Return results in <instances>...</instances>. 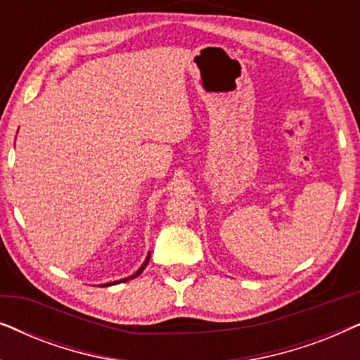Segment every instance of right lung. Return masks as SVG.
Returning a JSON list of instances; mask_svg holds the SVG:
<instances>
[{
    "mask_svg": "<svg viewBox=\"0 0 360 360\" xmlns=\"http://www.w3.org/2000/svg\"><path fill=\"white\" fill-rule=\"evenodd\" d=\"M149 259H150V255H147L146 262H144V264H142V265H141V269H139V270H137V272H136V274H132V275H131V277H127V278H122V280H120V282H112V283H106V285H103V287H108V285H115V283H121V282H127V280H131V278H136V277H137V275H141V274H142V270H144V269H146V265H147V262H149Z\"/></svg>",
    "mask_w": 360,
    "mask_h": 360,
    "instance_id": "1",
    "label": "right lung"
}]
</instances>
